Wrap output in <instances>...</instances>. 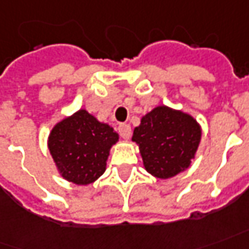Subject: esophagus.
I'll use <instances>...</instances> for the list:
<instances>
[{
  "label": "esophagus",
  "mask_w": 249,
  "mask_h": 249,
  "mask_svg": "<svg viewBox=\"0 0 249 249\" xmlns=\"http://www.w3.org/2000/svg\"><path fill=\"white\" fill-rule=\"evenodd\" d=\"M118 132H120L121 138H124V139L131 138V126H129V124H120V125H118Z\"/></svg>",
  "instance_id": "34e87169"
}]
</instances>
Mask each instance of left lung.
Returning <instances> with one entry per match:
<instances>
[{
	"label": "left lung",
	"instance_id": "1",
	"mask_svg": "<svg viewBox=\"0 0 249 249\" xmlns=\"http://www.w3.org/2000/svg\"><path fill=\"white\" fill-rule=\"evenodd\" d=\"M200 136V126L191 116L158 106L142 118L132 140L139 144L147 172L169 178L189 166Z\"/></svg>",
	"mask_w": 249,
	"mask_h": 249
}]
</instances>
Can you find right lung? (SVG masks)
<instances>
[{
  "mask_svg": "<svg viewBox=\"0 0 249 249\" xmlns=\"http://www.w3.org/2000/svg\"><path fill=\"white\" fill-rule=\"evenodd\" d=\"M118 135L86 110L55 125L49 138V150L61 176L68 181L87 185L106 169L110 147Z\"/></svg>",
  "mask_w": 249,
  "mask_h": 249,
  "instance_id": "1",
  "label": "right lung"
}]
</instances>
